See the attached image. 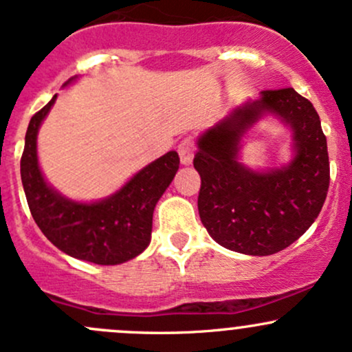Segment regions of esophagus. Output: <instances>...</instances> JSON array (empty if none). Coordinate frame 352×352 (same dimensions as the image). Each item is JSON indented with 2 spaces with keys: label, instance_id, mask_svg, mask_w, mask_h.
Returning a JSON list of instances; mask_svg holds the SVG:
<instances>
[{
  "label": "esophagus",
  "instance_id": "34e87169",
  "mask_svg": "<svg viewBox=\"0 0 352 352\" xmlns=\"http://www.w3.org/2000/svg\"><path fill=\"white\" fill-rule=\"evenodd\" d=\"M194 142L190 138H184L179 145V155L182 165H190L194 160Z\"/></svg>",
  "mask_w": 352,
  "mask_h": 352
}]
</instances>
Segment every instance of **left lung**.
I'll list each match as a JSON object with an SVG mask.
<instances>
[{
	"label": "left lung",
	"mask_w": 352,
	"mask_h": 352,
	"mask_svg": "<svg viewBox=\"0 0 352 352\" xmlns=\"http://www.w3.org/2000/svg\"><path fill=\"white\" fill-rule=\"evenodd\" d=\"M265 114L293 132L295 155L280 169L238 162L241 137ZM194 167L202 185L199 214L217 244L247 256H270L296 242L318 219L329 188L326 135L316 108L294 88L261 91L199 137Z\"/></svg>",
	"instance_id": "1"
}]
</instances>
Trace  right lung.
Returning a JSON list of instances; mask_svg holds the SVG:
<instances>
[{"label": "right lung", "instance_id": "add662e5", "mask_svg": "<svg viewBox=\"0 0 352 352\" xmlns=\"http://www.w3.org/2000/svg\"><path fill=\"white\" fill-rule=\"evenodd\" d=\"M55 100L56 95L33 115L26 130L21 182L30 212L45 237L61 252L100 265L123 264L150 244L153 208L179 170V153L172 150L153 160L107 199L69 200L46 182L38 164V130Z\"/></svg>", "mask_w": 352, "mask_h": 352}]
</instances>
